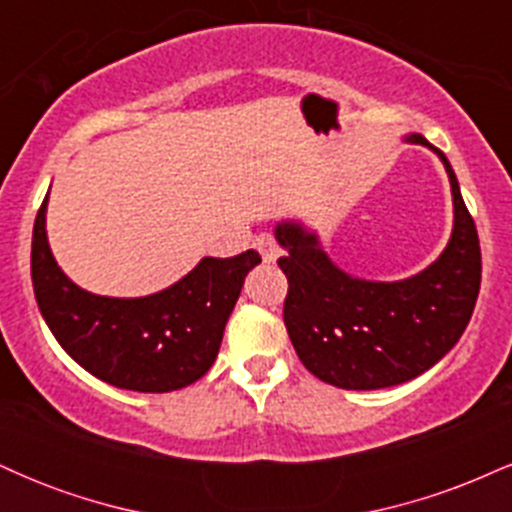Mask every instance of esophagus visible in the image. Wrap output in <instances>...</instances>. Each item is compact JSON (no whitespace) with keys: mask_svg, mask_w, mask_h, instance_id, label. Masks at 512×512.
<instances>
[{"mask_svg":"<svg viewBox=\"0 0 512 512\" xmlns=\"http://www.w3.org/2000/svg\"><path fill=\"white\" fill-rule=\"evenodd\" d=\"M252 245H255L257 250H260L262 260L267 264H274L276 260H279L281 255V248L276 245V240L269 236V233H260V236H255V240H252Z\"/></svg>","mask_w":512,"mask_h":512,"instance_id":"1","label":"esophagus"}]
</instances>
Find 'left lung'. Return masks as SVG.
Returning <instances> with one entry per match:
<instances>
[{
	"label": "left lung",
	"mask_w": 512,
	"mask_h": 512,
	"mask_svg": "<svg viewBox=\"0 0 512 512\" xmlns=\"http://www.w3.org/2000/svg\"><path fill=\"white\" fill-rule=\"evenodd\" d=\"M421 144L443 161L452 190V233L424 272L399 281H368L346 274L301 221L276 223L279 257L289 279L284 322L303 366L344 390H383L436 366L462 337L481 284V250L455 170L421 134Z\"/></svg>",
	"instance_id": "left-lung-1"
}]
</instances>
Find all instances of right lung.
I'll list each match as a JSON object with an SVG mask.
<instances>
[{"label": "right lung", "instance_id": "add662e5", "mask_svg": "<svg viewBox=\"0 0 512 512\" xmlns=\"http://www.w3.org/2000/svg\"><path fill=\"white\" fill-rule=\"evenodd\" d=\"M45 214L48 197L33 226L35 301L50 332L81 368L122 390L173 392L214 366L245 276L262 262L260 252L204 257L151 296H98L76 286L55 262Z\"/></svg>", "mask_w": 512, "mask_h": 512}]
</instances>
